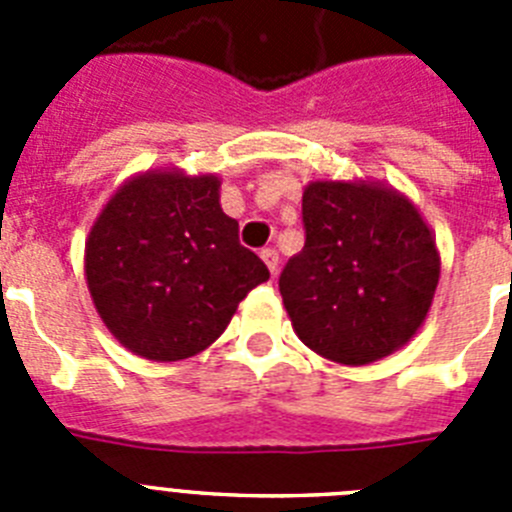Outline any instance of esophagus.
<instances>
[{"label": "esophagus", "mask_w": 512, "mask_h": 512, "mask_svg": "<svg viewBox=\"0 0 512 512\" xmlns=\"http://www.w3.org/2000/svg\"><path fill=\"white\" fill-rule=\"evenodd\" d=\"M261 259H264V264L269 266L271 274H277V269H279V253L274 251V248H264V251H261Z\"/></svg>", "instance_id": "34e87169"}]
</instances>
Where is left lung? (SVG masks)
Here are the masks:
<instances>
[{
	"label": "left lung",
	"mask_w": 512,
	"mask_h": 512,
	"mask_svg": "<svg viewBox=\"0 0 512 512\" xmlns=\"http://www.w3.org/2000/svg\"><path fill=\"white\" fill-rule=\"evenodd\" d=\"M305 248L279 277L300 341L338 364H372L415 336L441 274L436 238L408 197L374 182H312Z\"/></svg>",
	"instance_id": "1"
}]
</instances>
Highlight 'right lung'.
<instances>
[{
	"instance_id": "add662e5",
	"label": "right lung",
	"mask_w": 512,
	"mask_h": 512,
	"mask_svg": "<svg viewBox=\"0 0 512 512\" xmlns=\"http://www.w3.org/2000/svg\"><path fill=\"white\" fill-rule=\"evenodd\" d=\"M89 295L122 346L151 361L200 354L269 279L238 241L212 174L146 171L99 212L84 256Z\"/></svg>"
}]
</instances>
